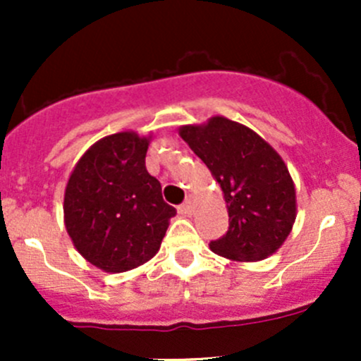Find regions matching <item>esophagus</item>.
<instances>
[{"label": "esophagus", "mask_w": 361, "mask_h": 361, "mask_svg": "<svg viewBox=\"0 0 361 361\" xmlns=\"http://www.w3.org/2000/svg\"><path fill=\"white\" fill-rule=\"evenodd\" d=\"M192 207H194L192 206V199L187 197L183 204H180V206H178V211H180L181 214H192Z\"/></svg>", "instance_id": "esophagus-1"}]
</instances>
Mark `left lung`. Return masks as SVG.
I'll return each instance as SVG.
<instances>
[{"label": "left lung", "instance_id": "obj_1", "mask_svg": "<svg viewBox=\"0 0 361 361\" xmlns=\"http://www.w3.org/2000/svg\"><path fill=\"white\" fill-rule=\"evenodd\" d=\"M195 155L220 183L228 231L209 248L238 262L267 258L285 243L297 216L293 180L278 152L255 130L225 116L180 127Z\"/></svg>", "mask_w": 361, "mask_h": 361}]
</instances>
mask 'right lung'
Listing matches in <instances>:
<instances>
[{"label":"right lung","mask_w":361,"mask_h":361,"mask_svg":"<svg viewBox=\"0 0 361 361\" xmlns=\"http://www.w3.org/2000/svg\"><path fill=\"white\" fill-rule=\"evenodd\" d=\"M150 137L116 133L76 162L64 194V224L85 260L104 272H126L160 248L176 209L164 202L145 166Z\"/></svg>","instance_id":"obj_1"}]
</instances>
